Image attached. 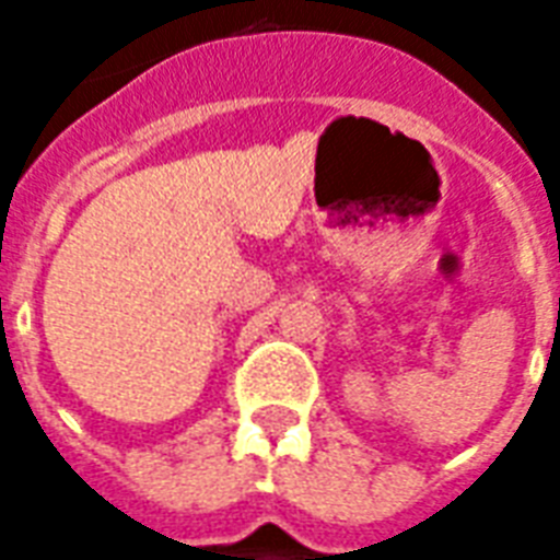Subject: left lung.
I'll use <instances>...</instances> for the list:
<instances>
[{
  "label": "left lung",
  "mask_w": 560,
  "mask_h": 560,
  "mask_svg": "<svg viewBox=\"0 0 560 560\" xmlns=\"http://www.w3.org/2000/svg\"><path fill=\"white\" fill-rule=\"evenodd\" d=\"M558 306H560V301H558Z\"/></svg>",
  "instance_id": "obj_1"
}]
</instances>
